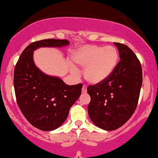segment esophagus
I'll use <instances>...</instances> for the list:
<instances>
[{
  "instance_id": "1",
  "label": "esophagus",
  "mask_w": 158,
  "mask_h": 158,
  "mask_svg": "<svg viewBox=\"0 0 158 158\" xmlns=\"http://www.w3.org/2000/svg\"><path fill=\"white\" fill-rule=\"evenodd\" d=\"M87 86H86V85H83L82 89H81V91H82V93H87Z\"/></svg>"
}]
</instances>
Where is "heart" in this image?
Listing matches in <instances>:
<instances>
[{
  "label": "heart",
  "mask_w": 158,
  "mask_h": 158,
  "mask_svg": "<svg viewBox=\"0 0 158 158\" xmlns=\"http://www.w3.org/2000/svg\"><path fill=\"white\" fill-rule=\"evenodd\" d=\"M76 64L85 68V79L93 85L103 82L111 75L119 61V52L112 46L86 45L78 48L73 55ZM71 71L77 73V69L71 65Z\"/></svg>",
  "instance_id": "obj_1"
}]
</instances>
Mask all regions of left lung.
<instances>
[{
  "instance_id": "8db88e82",
  "label": "left lung",
  "mask_w": 158,
  "mask_h": 158,
  "mask_svg": "<svg viewBox=\"0 0 158 158\" xmlns=\"http://www.w3.org/2000/svg\"><path fill=\"white\" fill-rule=\"evenodd\" d=\"M114 44L120 57L114 71L103 82L87 87L89 118L105 131L119 128L131 118L142 85V69L136 55L127 46Z\"/></svg>"
}]
</instances>
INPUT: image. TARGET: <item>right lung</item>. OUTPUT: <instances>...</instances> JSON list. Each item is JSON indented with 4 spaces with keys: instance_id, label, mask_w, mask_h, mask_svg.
<instances>
[{
    "instance_id": "add662e5",
    "label": "right lung",
    "mask_w": 158,
    "mask_h": 158,
    "mask_svg": "<svg viewBox=\"0 0 158 158\" xmlns=\"http://www.w3.org/2000/svg\"><path fill=\"white\" fill-rule=\"evenodd\" d=\"M69 44L66 39L35 41L24 49L16 64L14 87L17 104L27 120L41 131H53L63 125L81 95L82 85H68L60 77L43 73L35 64L33 52Z\"/></svg>"
}]
</instances>
